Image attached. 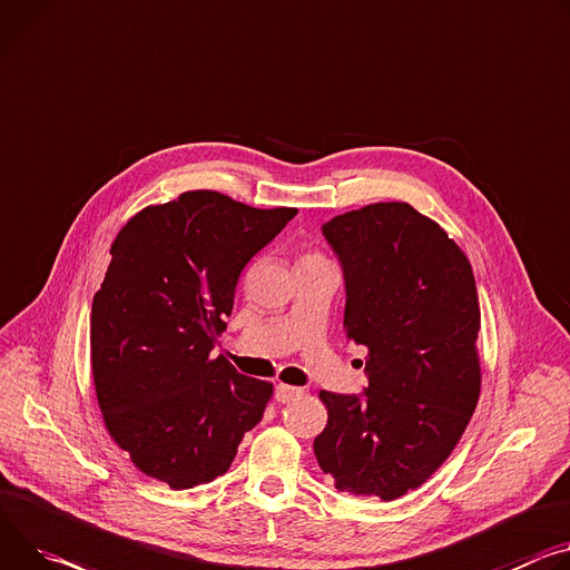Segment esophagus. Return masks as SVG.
Listing matches in <instances>:
<instances>
[{
	"instance_id": "34e87169",
	"label": "esophagus",
	"mask_w": 570,
	"mask_h": 570,
	"mask_svg": "<svg viewBox=\"0 0 570 570\" xmlns=\"http://www.w3.org/2000/svg\"><path fill=\"white\" fill-rule=\"evenodd\" d=\"M299 395H302V389H297V386L277 384V389H275V397H277V402H282V404H286V402H291V400H295V397H299Z\"/></svg>"
}]
</instances>
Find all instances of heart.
<instances>
[{"label":"heart","mask_w":570,"mask_h":570,"mask_svg":"<svg viewBox=\"0 0 570 570\" xmlns=\"http://www.w3.org/2000/svg\"><path fill=\"white\" fill-rule=\"evenodd\" d=\"M318 262H327L325 256H321V254H316V252H312V254H304L302 258H299V264H318Z\"/></svg>","instance_id":"b5f03b06"}]
</instances>
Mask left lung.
<instances>
[{"label": "left lung", "mask_w": 570, "mask_h": 570, "mask_svg": "<svg viewBox=\"0 0 570 570\" xmlns=\"http://www.w3.org/2000/svg\"><path fill=\"white\" fill-rule=\"evenodd\" d=\"M345 277L347 338L366 345L364 395L321 391L314 441L338 491L395 500L450 456L480 400L473 268L432 218L377 202L323 225Z\"/></svg>", "instance_id": "1"}]
</instances>
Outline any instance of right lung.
Segmentation results:
<instances>
[{
	"mask_svg": "<svg viewBox=\"0 0 570 570\" xmlns=\"http://www.w3.org/2000/svg\"><path fill=\"white\" fill-rule=\"evenodd\" d=\"M295 214L188 190L118 232L92 297L90 364L105 425L147 478L170 489L216 480L264 419L273 384L212 350L240 271Z\"/></svg>",
	"mask_w": 570,
	"mask_h": 570,
	"instance_id": "1",
	"label": "right lung"
}]
</instances>
